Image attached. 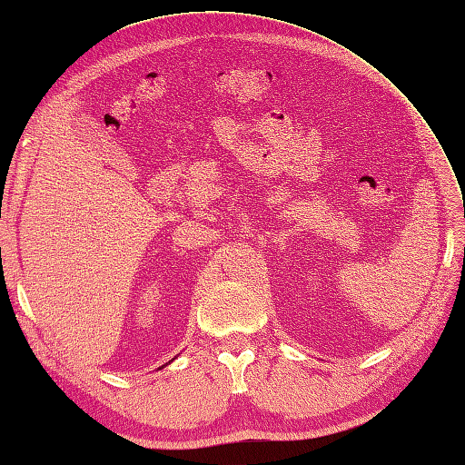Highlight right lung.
<instances>
[{
    "instance_id": "right-lung-1",
    "label": "right lung",
    "mask_w": 465,
    "mask_h": 465,
    "mask_svg": "<svg viewBox=\"0 0 465 465\" xmlns=\"http://www.w3.org/2000/svg\"><path fill=\"white\" fill-rule=\"evenodd\" d=\"M172 361H173V359H172ZM172 361H169V363H172ZM165 365H167V363H165ZM165 365H163V367H165ZM163 367H160V369H163Z\"/></svg>"
}]
</instances>
